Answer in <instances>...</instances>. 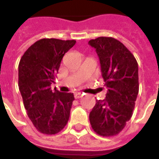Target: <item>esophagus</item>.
<instances>
[{"label": "esophagus", "instance_id": "esophagus-1", "mask_svg": "<svg viewBox=\"0 0 159 159\" xmlns=\"http://www.w3.org/2000/svg\"><path fill=\"white\" fill-rule=\"evenodd\" d=\"M74 96H75V99H80V98H82V97L83 96V93H76L74 94Z\"/></svg>", "mask_w": 159, "mask_h": 159}]
</instances>
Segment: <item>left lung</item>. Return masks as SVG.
Wrapping results in <instances>:
<instances>
[{
	"mask_svg": "<svg viewBox=\"0 0 159 159\" xmlns=\"http://www.w3.org/2000/svg\"><path fill=\"white\" fill-rule=\"evenodd\" d=\"M99 56L101 73L107 87L106 99L96 100L89 114L93 131L101 136L119 134L131 118L139 93L138 64L123 43L100 36L89 42Z\"/></svg>",
	"mask_w": 159,
	"mask_h": 159,
	"instance_id": "1",
	"label": "left lung"
}]
</instances>
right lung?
<instances>
[{"mask_svg":"<svg viewBox=\"0 0 159 159\" xmlns=\"http://www.w3.org/2000/svg\"><path fill=\"white\" fill-rule=\"evenodd\" d=\"M75 40L43 38L27 49L19 64V87L27 115L39 132L55 134L68 123L74 100L71 93H61L51 84L60 63Z\"/></svg>","mask_w":159,"mask_h":159,"instance_id":"add662e5","label":"right lung"}]
</instances>
